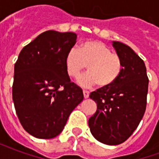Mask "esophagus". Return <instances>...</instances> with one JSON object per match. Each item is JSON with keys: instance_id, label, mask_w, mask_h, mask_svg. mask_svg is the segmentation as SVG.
<instances>
[{"instance_id": "34e87169", "label": "esophagus", "mask_w": 159, "mask_h": 159, "mask_svg": "<svg viewBox=\"0 0 159 159\" xmlns=\"http://www.w3.org/2000/svg\"><path fill=\"white\" fill-rule=\"evenodd\" d=\"M83 96H84L85 99H88L89 96V92L87 91V90H83Z\"/></svg>"}]
</instances>
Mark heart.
I'll list each match as a JSON object with an SVG mask.
<instances>
[{
    "instance_id": "heart-1",
    "label": "heart",
    "mask_w": 159,
    "mask_h": 159,
    "mask_svg": "<svg viewBox=\"0 0 159 159\" xmlns=\"http://www.w3.org/2000/svg\"><path fill=\"white\" fill-rule=\"evenodd\" d=\"M65 63L68 75L73 78H76L87 67L89 72L78 79V83L84 88L96 84L101 89L109 88L117 82L123 71L121 58L100 41H88L81 44L79 49L70 48L66 53Z\"/></svg>"
}]
</instances>
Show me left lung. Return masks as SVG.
Returning a JSON list of instances; mask_svg holds the SVG:
<instances>
[{"mask_svg": "<svg viewBox=\"0 0 159 159\" xmlns=\"http://www.w3.org/2000/svg\"><path fill=\"white\" fill-rule=\"evenodd\" d=\"M112 46L122 59L123 71L113 85L90 93L97 110L89 126L97 140L115 146L129 139L142 119L149 80L145 63L133 49L119 42Z\"/></svg>", "mask_w": 159, "mask_h": 159, "instance_id": "obj_1", "label": "left lung"}]
</instances>
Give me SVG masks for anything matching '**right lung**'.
<instances>
[{
	"label": "right lung",
	"mask_w": 159,
	"mask_h": 159,
	"mask_svg": "<svg viewBox=\"0 0 159 159\" xmlns=\"http://www.w3.org/2000/svg\"><path fill=\"white\" fill-rule=\"evenodd\" d=\"M76 34L48 30L21 50L14 66L12 100L23 128L34 137L61 133L70 114L83 100L70 82L65 59Z\"/></svg>",
	"instance_id": "right-lung-1"
}]
</instances>
